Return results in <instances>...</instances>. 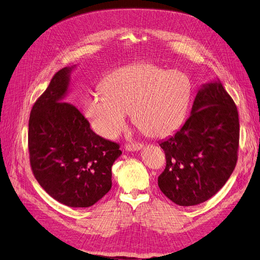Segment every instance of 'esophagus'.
<instances>
[{
	"instance_id": "34e87169",
	"label": "esophagus",
	"mask_w": 260,
	"mask_h": 260,
	"mask_svg": "<svg viewBox=\"0 0 260 260\" xmlns=\"http://www.w3.org/2000/svg\"><path fill=\"white\" fill-rule=\"evenodd\" d=\"M143 147V144L141 143H130L125 145V150L130 151V152H135V151H140Z\"/></svg>"
}]
</instances>
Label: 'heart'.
<instances>
[{
	"label": "heart",
	"instance_id": "obj_1",
	"mask_svg": "<svg viewBox=\"0 0 260 260\" xmlns=\"http://www.w3.org/2000/svg\"><path fill=\"white\" fill-rule=\"evenodd\" d=\"M191 93V82L185 73L138 63L107 76L103 92L86 100L85 116L98 135L108 139L122 130L127 113L145 135L162 138L181 125Z\"/></svg>",
	"mask_w": 260,
	"mask_h": 260
}]
</instances>
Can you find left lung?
Here are the masks:
<instances>
[{"label":"left lung","mask_w":260,"mask_h":260,"mask_svg":"<svg viewBox=\"0 0 260 260\" xmlns=\"http://www.w3.org/2000/svg\"><path fill=\"white\" fill-rule=\"evenodd\" d=\"M240 122L235 103L217 80L203 84L184 125L159 142L166 167L158 187L178 206L199 205L225 185L237 162Z\"/></svg>","instance_id":"obj_1"}]
</instances>
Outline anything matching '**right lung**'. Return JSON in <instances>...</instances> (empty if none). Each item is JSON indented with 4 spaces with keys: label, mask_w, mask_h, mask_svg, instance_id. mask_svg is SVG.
Masks as SVG:
<instances>
[{
    "label": "right lung",
    "mask_w": 260,
    "mask_h": 260,
    "mask_svg": "<svg viewBox=\"0 0 260 260\" xmlns=\"http://www.w3.org/2000/svg\"><path fill=\"white\" fill-rule=\"evenodd\" d=\"M74 68L55 73L32 106L28 150L32 173L48 194L68 207L87 208L110 190L111 166L122 152L66 102Z\"/></svg>",
    "instance_id": "1"
}]
</instances>
